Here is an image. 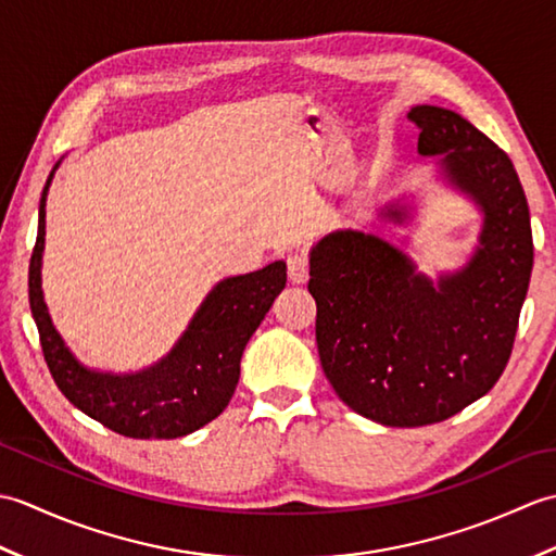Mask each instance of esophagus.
<instances>
[{"label":"esophagus","mask_w":556,"mask_h":556,"mask_svg":"<svg viewBox=\"0 0 556 556\" xmlns=\"http://www.w3.org/2000/svg\"><path fill=\"white\" fill-rule=\"evenodd\" d=\"M287 271H289V279L291 285H305L308 281V260H305V255H299L293 253L287 257Z\"/></svg>","instance_id":"obj_1"}]
</instances>
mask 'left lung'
Masks as SVG:
<instances>
[{
  "mask_svg": "<svg viewBox=\"0 0 556 556\" xmlns=\"http://www.w3.org/2000/svg\"><path fill=\"white\" fill-rule=\"evenodd\" d=\"M408 119L420 155H442L485 212L473 260L434 287L394 245L346 229L313 248L308 281L329 384L389 428L442 422L497 384L533 271L528 200L509 155L452 110L418 104ZM384 215L404 219L396 207Z\"/></svg>",
  "mask_w": 556,
  "mask_h": 556,
  "instance_id": "1",
  "label": "left lung"
}]
</instances>
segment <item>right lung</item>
Instances as JSON below:
<instances>
[{
    "label": "right lung",
    "instance_id": "add662e5",
    "mask_svg": "<svg viewBox=\"0 0 556 556\" xmlns=\"http://www.w3.org/2000/svg\"><path fill=\"white\" fill-rule=\"evenodd\" d=\"M50 179L40 198L28 299L42 356L56 387L86 416L134 440H174L215 420L233 396L248 339L287 287V265L279 260L251 275L224 279L200 305L176 349L155 368L138 375L90 372L59 339L40 291L45 195Z\"/></svg>",
    "mask_w": 556,
    "mask_h": 556
}]
</instances>
